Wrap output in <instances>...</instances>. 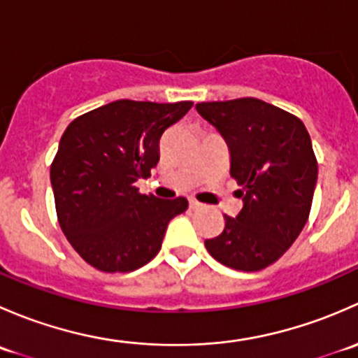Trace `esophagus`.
Wrapping results in <instances>:
<instances>
[{
	"label": "esophagus",
	"instance_id": "34e87169",
	"mask_svg": "<svg viewBox=\"0 0 358 358\" xmlns=\"http://www.w3.org/2000/svg\"><path fill=\"white\" fill-rule=\"evenodd\" d=\"M189 208H190V209H201V208H202V204H201L199 201L190 199V201H189Z\"/></svg>",
	"mask_w": 358,
	"mask_h": 358
}]
</instances>
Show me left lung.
<instances>
[{
  "instance_id": "1",
  "label": "left lung",
  "mask_w": 358,
  "mask_h": 358,
  "mask_svg": "<svg viewBox=\"0 0 358 358\" xmlns=\"http://www.w3.org/2000/svg\"><path fill=\"white\" fill-rule=\"evenodd\" d=\"M196 109L225 138L244 202L204 246L222 265L258 272L289 249L308 220L317 183L312 140L301 119L252 96Z\"/></svg>"
}]
</instances>
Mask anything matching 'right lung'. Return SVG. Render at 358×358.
Here are the masks:
<instances>
[{
    "mask_svg": "<svg viewBox=\"0 0 358 358\" xmlns=\"http://www.w3.org/2000/svg\"><path fill=\"white\" fill-rule=\"evenodd\" d=\"M192 102L115 100L76 117L50 168L57 218L78 255L102 272H133L161 249L185 197L140 194L159 162V140Z\"/></svg>",
    "mask_w": 358,
    "mask_h": 358,
    "instance_id": "1",
    "label": "right lung"
}]
</instances>
